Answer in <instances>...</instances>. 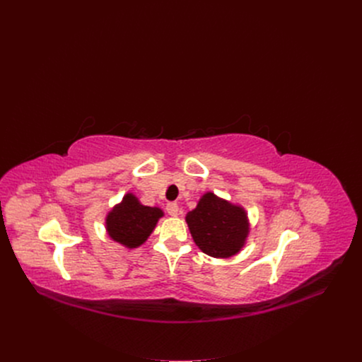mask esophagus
<instances>
[{"label": "esophagus", "mask_w": 362, "mask_h": 362, "mask_svg": "<svg viewBox=\"0 0 362 362\" xmlns=\"http://www.w3.org/2000/svg\"><path fill=\"white\" fill-rule=\"evenodd\" d=\"M166 211H168V214H169L170 216H177V214H179V206H177V203H175V202L168 203Z\"/></svg>", "instance_id": "34e87169"}]
</instances>
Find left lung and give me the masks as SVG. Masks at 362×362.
Instances as JSON below:
<instances>
[{
    "instance_id": "left-lung-1",
    "label": "left lung",
    "mask_w": 362,
    "mask_h": 362,
    "mask_svg": "<svg viewBox=\"0 0 362 362\" xmlns=\"http://www.w3.org/2000/svg\"><path fill=\"white\" fill-rule=\"evenodd\" d=\"M186 223L197 247L214 257H232L246 243L250 225L240 204L206 192L196 208L186 215Z\"/></svg>"
}]
</instances>
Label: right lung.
<instances>
[{"label":"right lung","mask_w":362,"mask_h":362,"mask_svg":"<svg viewBox=\"0 0 362 362\" xmlns=\"http://www.w3.org/2000/svg\"><path fill=\"white\" fill-rule=\"evenodd\" d=\"M165 214L156 206H144L133 193H126L106 216V232L124 247L141 246Z\"/></svg>","instance_id":"obj_1"}]
</instances>
